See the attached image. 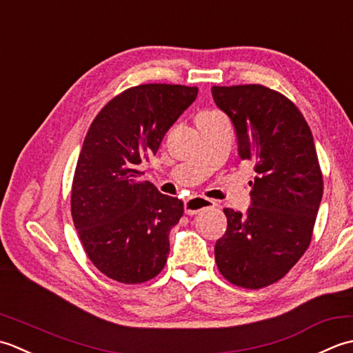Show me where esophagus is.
<instances>
[{
	"label": "esophagus",
	"mask_w": 353,
	"mask_h": 353,
	"mask_svg": "<svg viewBox=\"0 0 353 353\" xmlns=\"http://www.w3.org/2000/svg\"><path fill=\"white\" fill-rule=\"evenodd\" d=\"M216 205L213 199H208V198H203V196H195V198H189L184 203V212L185 214H198L199 212L205 210V208H212Z\"/></svg>",
	"instance_id": "obj_1"
}]
</instances>
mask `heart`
Wrapping results in <instances>:
<instances>
[{"mask_svg": "<svg viewBox=\"0 0 353 353\" xmlns=\"http://www.w3.org/2000/svg\"><path fill=\"white\" fill-rule=\"evenodd\" d=\"M213 116H218V112H212V111H207V112H203L199 114L198 119H205V117H213Z\"/></svg>", "mask_w": 353, "mask_h": 353, "instance_id": "obj_1", "label": "heart"}]
</instances>
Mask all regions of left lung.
<instances>
[{
	"mask_svg": "<svg viewBox=\"0 0 353 353\" xmlns=\"http://www.w3.org/2000/svg\"><path fill=\"white\" fill-rule=\"evenodd\" d=\"M232 120L241 160L254 163L245 214L224 208L225 234L214 245L230 283L261 290L282 279L305 254L323 196L312 132L290 99L263 85L213 86Z\"/></svg>",
	"mask_w": 353,
	"mask_h": 353,
	"instance_id": "left-lung-1",
	"label": "left lung"
}]
</instances>
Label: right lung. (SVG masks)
<instances>
[{
  "instance_id": "right-lung-1",
  "label": "right lung",
  "mask_w": 353,
  "mask_h": 353,
  "mask_svg": "<svg viewBox=\"0 0 353 353\" xmlns=\"http://www.w3.org/2000/svg\"><path fill=\"white\" fill-rule=\"evenodd\" d=\"M196 86L145 83L110 100L86 132L71 187V216L85 253L106 277L148 282L168 262L181 199L140 181V164L196 99Z\"/></svg>"
}]
</instances>
